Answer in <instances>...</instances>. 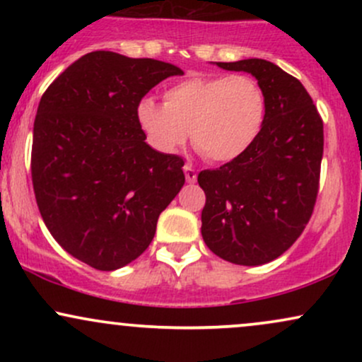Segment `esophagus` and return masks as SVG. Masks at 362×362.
Returning a JSON list of instances; mask_svg holds the SVG:
<instances>
[{
	"instance_id": "1",
	"label": "esophagus",
	"mask_w": 362,
	"mask_h": 362,
	"mask_svg": "<svg viewBox=\"0 0 362 362\" xmlns=\"http://www.w3.org/2000/svg\"><path fill=\"white\" fill-rule=\"evenodd\" d=\"M184 173H185V178L189 184H194V182L197 180V172H195L194 167L190 163H187L184 167Z\"/></svg>"
}]
</instances>
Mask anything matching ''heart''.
Here are the masks:
<instances>
[{"label":"heart","mask_w":362,"mask_h":362,"mask_svg":"<svg viewBox=\"0 0 362 362\" xmlns=\"http://www.w3.org/2000/svg\"><path fill=\"white\" fill-rule=\"evenodd\" d=\"M165 103L143 98L136 120L161 155H175L187 138L206 160L226 163L247 153L260 136L267 114L264 90L253 78L192 76L168 86Z\"/></svg>","instance_id":"obj_1"}]
</instances>
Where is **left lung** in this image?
Returning <instances> with one entry per match:
<instances>
[{
	"instance_id": "1",
	"label": "left lung",
	"mask_w": 362,
	"mask_h": 362,
	"mask_svg": "<svg viewBox=\"0 0 362 362\" xmlns=\"http://www.w3.org/2000/svg\"><path fill=\"white\" fill-rule=\"evenodd\" d=\"M257 78L267 102L260 136L247 153L197 182L206 194L202 238L238 265H262L300 238L313 214L323 156V120L300 80L265 59L216 62Z\"/></svg>"
}]
</instances>
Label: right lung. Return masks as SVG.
Instances as JSON below:
<instances>
[{"mask_svg": "<svg viewBox=\"0 0 362 362\" xmlns=\"http://www.w3.org/2000/svg\"><path fill=\"white\" fill-rule=\"evenodd\" d=\"M184 74L156 59L88 52L45 90L32 143V184L45 226L98 271L136 260L161 211L185 184L184 160L146 143L136 107L158 83Z\"/></svg>", "mask_w": 362, "mask_h": 362, "instance_id": "add662e5", "label": "right lung"}]
</instances>
